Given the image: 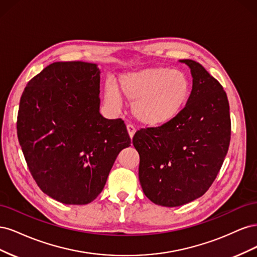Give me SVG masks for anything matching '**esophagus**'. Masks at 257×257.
Wrapping results in <instances>:
<instances>
[{"mask_svg": "<svg viewBox=\"0 0 257 257\" xmlns=\"http://www.w3.org/2000/svg\"><path fill=\"white\" fill-rule=\"evenodd\" d=\"M126 128H127V132H128V135L131 137V139L133 138L135 132H136V128L134 127V125H132V124H127L126 125Z\"/></svg>", "mask_w": 257, "mask_h": 257, "instance_id": "34e87169", "label": "esophagus"}]
</instances>
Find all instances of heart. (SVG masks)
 I'll return each mask as SVG.
<instances>
[{"label":"heart","instance_id":"1","mask_svg":"<svg viewBox=\"0 0 257 257\" xmlns=\"http://www.w3.org/2000/svg\"><path fill=\"white\" fill-rule=\"evenodd\" d=\"M191 91V80L183 71L148 67L121 75L119 89L108 82L104 97L111 108L119 109L123 95L133 103L132 111L138 121L158 126L180 113L188 103Z\"/></svg>","mask_w":257,"mask_h":257}]
</instances>
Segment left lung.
Wrapping results in <instances>:
<instances>
[{"instance_id":"8db88e82","label":"left lung","mask_w":257,"mask_h":257,"mask_svg":"<svg viewBox=\"0 0 257 257\" xmlns=\"http://www.w3.org/2000/svg\"><path fill=\"white\" fill-rule=\"evenodd\" d=\"M180 62L193 77L185 107L173 120L139 130L133 137L145 195L164 207L203 196L219 174L230 142L229 104L221 83L197 62Z\"/></svg>"}]
</instances>
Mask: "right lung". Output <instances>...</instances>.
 Returning <instances> with one entry per match:
<instances>
[{"label":"right lung","mask_w":257,"mask_h":257,"mask_svg":"<svg viewBox=\"0 0 257 257\" xmlns=\"http://www.w3.org/2000/svg\"><path fill=\"white\" fill-rule=\"evenodd\" d=\"M94 63L54 62L23 91L17 135L40 189L66 205H87L103 191L119 152L131 146L121 119L99 113Z\"/></svg>","instance_id":"right-lung-1"}]
</instances>
